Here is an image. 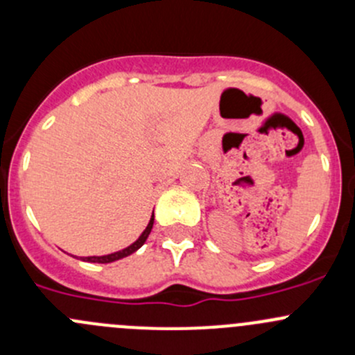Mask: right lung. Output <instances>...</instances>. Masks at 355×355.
Segmentation results:
<instances>
[{"label":"right lung","mask_w":355,"mask_h":355,"mask_svg":"<svg viewBox=\"0 0 355 355\" xmlns=\"http://www.w3.org/2000/svg\"><path fill=\"white\" fill-rule=\"evenodd\" d=\"M153 223H155V214H153L151 221H149V225H148V227H146V230L142 232V235H141V237H139L137 241L134 242V244H132V245H128L127 249L120 250V252H113V254H108V256H91V257H85L84 261H89V263H113V261H116V259H121V257H127V256H130L132 252H135V250H137L139 247H141L142 244H144L146 241H148L149 234H151Z\"/></svg>","instance_id":"obj_1"}]
</instances>
